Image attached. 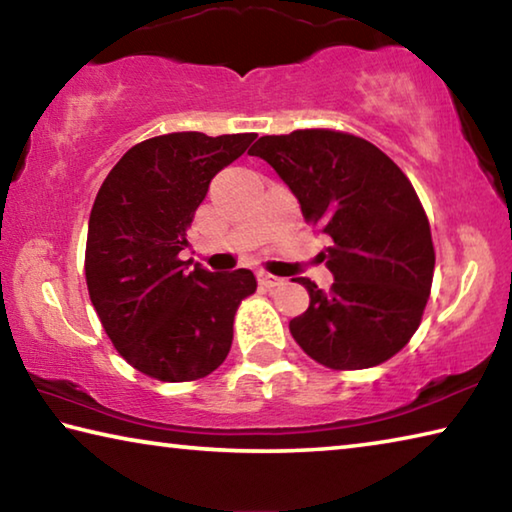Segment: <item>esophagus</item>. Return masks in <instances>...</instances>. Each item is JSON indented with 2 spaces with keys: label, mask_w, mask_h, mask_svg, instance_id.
I'll use <instances>...</instances> for the list:
<instances>
[{
  "label": "esophagus",
  "mask_w": 512,
  "mask_h": 512,
  "mask_svg": "<svg viewBox=\"0 0 512 512\" xmlns=\"http://www.w3.org/2000/svg\"><path fill=\"white\" fill-rule=\"evenodd\" d=\"M259 284H262V287H266V289H273V287H282L284 280H282V277L273 275V273L262 271V273H259Z\"/></svg>",
  "instance_id": "obj_1"
}]
</instances>
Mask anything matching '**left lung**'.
I'll return each mask as SVG.
<instances>
[{
  "label": "left lung",
  "mask_w": 512,
  "mask_h": 512,
  "mask_svg": "<svg viewBox=\"0 0 512 512\" xmlns=\"http://www.w3.org/2000/svg\"><path fill=\"white\" fill-rule=\"evenodd\" d=\"M248 153L271 164L305 221L334 241L323 253L332 289L298 277L309 307L289 323L293 339L334 370L391 359L420 325L436 264L409 178L375 144L327 128L264 135Z\"/></svg>",
  "instance_id": "8db88e82"
}]
</instances>
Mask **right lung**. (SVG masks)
Segmentation results:
<instances>
[{
    "label": "right lung",
    "mask_w": 512,
    "mask_h": 512,
    "mask_svg": "<svg viewBox=\"0 0 512 512\" xmlns=\"http://www.w3.org/2000/svg\"><path fill=\"white\" fill-rule=\"evenodd\" d=\"M255 133H169L124 153L94 198L85 280L112 345L160 381H194L221 366L241 300L255 293L248 268H189L180 250L212 178Z\"/></svg>",
    "instance_id": "add662e5"
}]
</instances>
